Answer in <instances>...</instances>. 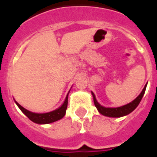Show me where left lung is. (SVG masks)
<instances>
[{"label": "left lung", "mask_w": 157, "mask_h": 157, "mask_svg": "<svg viewBox=\"0 0 157 157\" xmlns=\"http://www.w3.org/2000/svg\"><path fill=\"white\" fill-rule=\"evenodd\" d=\"M146 87L147 85L144 88V90H143V91L141 92V94H140L134 101H132L131 103H128V104L124 105V106H122V107H114V108L103 107V106H101V105L97 102V100H96L95 98V96H94V94L92 92V95H93L94 98V105H95V107H97V109H98V112H100L102 115H103V116H106V117H124V116H126V115L129 114L130 112H133V111L138 107V105L140 103V101H141L143 96L144 95V93H145V90H146Z\"/></svg>", "instance_id": "obj_1"}]
</instances>
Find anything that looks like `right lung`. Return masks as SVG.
Listing matches in <instances>:
<instances>
[{"label": "right lung", "mask_w": 157, "mask_h": 157, "mask_svg": "<svg viewBox=\"0 0 157 157\" xmlns=\"http://www.w3.org/2000/svg\"><path fill=\"white\" fill-rule=\"evenodd\" d=\"M67 99H68V94L67 95L63 104L61 107H59L58 109L54 110L53 112H47V113H34L28 110L25 109L19 103H18L15 101L16 104L20 108V110L32 121L37 123V124H49L52 122L57 121L59 120L62 119L65 116L66 113L67 107Z\"/></svg>", "instance_id": "1"}]
</instances>
